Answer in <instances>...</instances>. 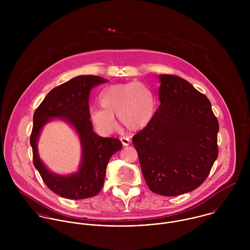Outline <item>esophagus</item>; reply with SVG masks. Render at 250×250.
<instances>
[{
	"mask_svg": "<svg viewBox=\"0 0 250 250\" xmlns=\"http://www.w3.org/2000/svg\"><path fill=\"white\" fill-rule=\"evenodd\" d=\"M120 141L123 144V146H128L131 143V140L129 138H126V137H121Z\"/></svg>",
	"mask_w": 250,
	"mask_h": 250,
	"instance_id": "1",
	"label": "esophagus"
}]
</instances>
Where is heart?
Segmentation results:
<instances>
[{
	"label": "heart",
	"instance_id": "obj_1",
	"mask_svg": "<svg viewBox=\"0 0 250 250\" xmlns=\"http://www.w3.org/2000/svg\"><path fill=\"white\" fill-rule=\"evenodd\" d=\"M99 101L102 107L91 106L89 115L96 129L103 135L114 130V115L128 130H142L152 120L156 108L153 91L140 82L107 86L101 91Z\"/></svg>",
	"mask_w": 250,
	"mask_h": 250
}]
</instances>
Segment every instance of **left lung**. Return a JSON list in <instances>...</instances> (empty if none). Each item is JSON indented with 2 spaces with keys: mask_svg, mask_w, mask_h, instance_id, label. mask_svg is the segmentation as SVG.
Returning a JSON list of instances; mask_svg holds the SVG:
<instances>
[{
  "mask_svg": "<svg viewBox=\"0 0 250 250\" xmlns=\"http://www.w3.org/2000/svg\"><path fill=\"white\" fill-rule=\"evenodd\" d=\"M161 105L133 137L150 190L176 196L198 188L218 155V121L209 99L188 81L159 75Z\"/></svg>",
  "mask_w": 250,
  "mask_h": 250,
  "instance_id": "obj_1",
  "label": "left lung"
}]
</instances>
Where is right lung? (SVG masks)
Returning a JSON list of instances; mask_svg holds the SVG:
<instances>
[{
    "label": "right lung",
    "instance_id": "add662e5",
    "mask_svg": "<svg viewBox=\"0 0 250 250\" xmlns=\"http://www.w3.org/2000/svg\"><path fill=\"white\" fill-rule=\"evenodd\" d=\"M107 80L93 75H82L53 88L34 114L31 135L34 165L46 186L55 193L68 199H84L101 190L110 157L122 148L118 139L102 138L93 131L89 120L88 98L90 90ZM58 118L75 130L81 143L82 160L79 170L70 176L50 172L39 158L37 143L42 127Z\"/></svg>",
    "mask_w": 250,
    "mask_h": 250
}]
</instances>
